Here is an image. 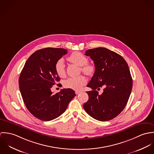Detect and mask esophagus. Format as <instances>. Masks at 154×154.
Instances as JSON below:
<instances>
[{"instance_id":"obj_1","label":"esophagus","mask_w":154,"mask_h":154,"mask_svg":"<svg viewBox=\"0 0 154 154\" xmlns=\"http://www.w3.org/2000/svg\"><path fill=\"white\" fill-rule=\"evenodd\" d=\"M81 92V91H75V94H76V95L79 94Z\"/></svg>"}]
</instances>
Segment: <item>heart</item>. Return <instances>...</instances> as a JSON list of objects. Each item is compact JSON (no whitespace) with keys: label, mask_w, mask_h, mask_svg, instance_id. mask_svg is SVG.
<instances>
[{"label":"heart","mask_w":154,"mask_h":154,"mask_svg":"<svg viewBox=\"0 0 154 154\" xmlns=\"http://www.w3.org/2000/svg\"><path fill=\"white\" fill-rule=\"evenodd\" d=\"M68 60L78 66H81L82 72L87 75H92L94 72V66L87 63V57L80 52H73L67 58ZM55 71L57 75L63 78L66 75V68L65 61L63 58L59 59L55 63ZM87 83V78L84 75L76 77H70L66 79L63 82V85L66 88L73 90H80Z\"/></svg>","instance_id":"heart-1"}]
</instances>
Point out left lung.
Returning a JSON list of instances; mask_svg holds the SVG:
<instances>
[{
    "instance_id": "1",
    "label": "left lung",
    "mask_w": 154,
    "mask_h": 154,
    "mask_svg": "<svg viewBox=\"0 0 154 154\" xmlns=\"http://www.w3.org/2000/svg\"><path fill=\"white\" fill-rule=\"evenodd\" d=\"M94 61L95 72L87 85L88 101L84 108L94 119L106 122L117 116L125 109L132 91L133 81L129 66L119 54L104 47L86 51ZM105 87L98 94L97 90Z\"/></svg>"
}]
</instances>
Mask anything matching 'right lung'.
Masks as SVG:
<instances>
[{"mask_svg": "<svg viewBox=\"0 0 154 154\" xmlns=\"http://www.w3.org/2000/svg\"><path fill=\"white\" fill-rule=\"evenodd\" d=\"M67 51L50 47L38 50L29 56L21 72L19 86L24 104L34 117L43 121L62 115L76 95L69 88L56 94L51 91L60 79L55 71V63Z\"/></svg>", "mask_w": 154, "mask_h": 154, "instance_id": "1", "label": "right lung"}]
</instances>
